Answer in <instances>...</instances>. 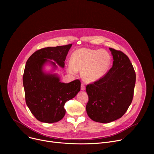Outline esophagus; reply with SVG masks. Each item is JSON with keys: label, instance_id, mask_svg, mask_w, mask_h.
Here are the masks:
<instances>
[{"label": "esophagus", "instance_id": "1", "mask_svg": "<svg viewBox=\"0 0 154 154\" xmlns=\"http://www.w3.org/2000/svg\"><path fill=\"white\" fill-rule=\"evenodd\" d=\"M85 89V86L84 83H82L81 84V90L82 91H84Z\"/></svg>", "mask_w": 154, "mask_h": 154}]
</instances>
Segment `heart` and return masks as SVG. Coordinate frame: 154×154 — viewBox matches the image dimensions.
Listing matches in <instances>:
<instances>
[{
	"label": "heart",
	"mask_w": 154,
	"mask_h": 154,
	"mask_svg": "<svg viewBox=\"0 0 154 154\" xmlns=\"http://www.w3.org/2000/svg\"><path fill=\"white\" fill-rule=\"evenodd\" d=\"M110 55L105 50L79 48L72 54L67 71L74 74L82 71L85 82H93L101 78L107 70L110 63Z\"/></svg>",
	"instance_id": "b5f03b06"
}]
</instances>
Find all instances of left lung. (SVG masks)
<instances>
[{
    "mask_svg": "<svg viewBox=\"0 0 154 154\" xmlns=\"http://www.w3.org/2000/svg\"><path fill=\"white\" fill-rule=\"evenodd\" d=\"M113 66L99 80L86 87L87 115L97 122L109 123L122 117L132 103L136 75L132 63L122 52L109 48Z\"/></svg>",
    "mask_w": 154,
    "mask_h": 154,
    "instance_id": "8db88e82",
    "label": "left lung"
}]
</instances>
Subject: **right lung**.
Returning <instances> with one entry per match:
<instances>
[{
    "label": "right lung",
    "mask_w": 154,
    "mask_h": 154,
    "mask_svg": "<svg viewBox=\"0 0 154 154\" xmlns=\"http://www.w3.org/2000/svg\"><path fill=\"white\" fill-rule=\"evenodd\" d=\"M72 44L45 47L38 50L28 59L23 75V85L27 106L39 121L54 123L66 114L64 105L80 91V81L77 79L66 84L59 77L43 70L49 62L55 69L56 62L62 68ZM52 60L56 62L50 61Z\"/></svg>",
    "instance_id": "1"
}]
</instances>
